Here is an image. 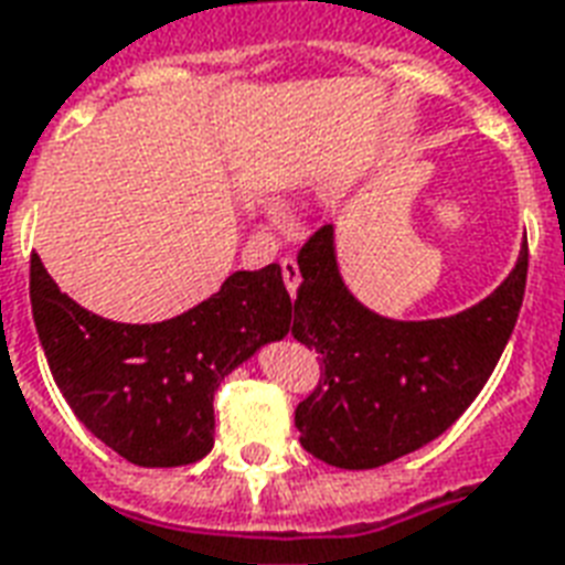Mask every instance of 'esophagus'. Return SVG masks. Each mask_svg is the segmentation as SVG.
Instances as JSON below:
<instances>
[{
	"mask_svg": "<svg viewBox=\"0 0 565 565\" xmlns=\"http://www.w3.org/2000/svg\"><path fill=\"white\" fill-rule=\"evenodd\" d=\"M281 275H284V284H287V290H290V294H296V287H299V281H302L296 257H281Z\"/></svg>",
	"mask_w": 565,
	"mask_h": 565,
	"instance_id": "1",
	"label": "esophagus"
}]
</instances>
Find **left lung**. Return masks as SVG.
<instances>
[{
    "label": "left lung",
    "mask_w": 565,
    "mask_h": 565,
    "mask_svg": "<svg viewBox=\"0 0 565 565\" xmlns=\"http://www.w3.org/2000/svg\"><path fill=\"white\" fill-rule=\"evenodd\" d=\"M294 338L320 353V383L296 407L305 452L341 470H374L452 428L503 356L527 284L515 269L473 308L440 320H388L341 281L332 227L299 248Z\"/></svg>",
    "instance_id": "obj_1"
}]
</instances>
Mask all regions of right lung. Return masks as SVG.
<instances>
[{
	"label": "right lung",
	"instance_id": "1",
	"mask_svg": "<svg viewBox=\"0 0 565 565\" xmlns=\"http://www.w3.org/2000/svg\"><path fill=\"white\" fill-rule=\"evenodd\" d=\"M29 299L50 374L74 416L137 467H182L215 443L221 380L294 329L281 266L233 271L218 294L164 323H116L81 308L29 266Z\"/></svg>",
	"mask_w": 565,
	"mask_h": 565
}]
</instances>
